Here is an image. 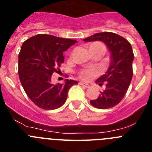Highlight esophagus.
<instances>
[{
  "instance_id": "esophagus-1",
  "label": "esophagus",
  "mask_w": 152,
  "mask_h": 152,
  "mask_svg": "<svg viewBox=\"0 0 152 152\" xmlns=\"http://www.w3.org/2000/svg\"><path fill=\"white\" fill-rule=\"evenodd\" d=\"M79 84H80V85H82V86H84V88H88L90 87V85L88 84H86V83H83V82H79Z\"/></svg>"
}]
</instances>
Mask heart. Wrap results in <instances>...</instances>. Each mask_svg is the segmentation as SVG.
<instances>
[{"label":"heart","instance_id":"obj_1","mask_svg":"<svg viewBox=\"0 0 152 152\" xmlns=\"http://www.w3.org/2000/svg\"><path fill=\"white\" fill-rule=\"evenodd\" d=\"M97 46H101L105 49L104 45L100 42H94L92 43L90 45V49L94 48V47H97ZM97 74V70L94 68H84V69L80 70L79 72V77L81 79L84 80H91L93 77H94L95 75Z\"/></svg>","mask_w":152,"mask_h":152}]
</instances>
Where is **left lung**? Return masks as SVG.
<instances>
[{"instance_id": "obj_1", "label": "left lung", "mask_w": 152, "mask_h": 152, "mask_svg": "<svg viewBox=\"0 0 152 152\" xmlns=\"http://www.w3.org/2000/svg\"><path fill=\"white\" fill-rule=\"evenodd\" d=\"M83 40L103 42L110 52V68L96 80L100 86L105 84L106 88L97 99L91 100V104L98 109L112 108L123 100L131 83L134 59L131 44L122 36L110 32L96 33Z\"/></svg>"}]
</instances>
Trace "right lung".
Returning a JSON list of instances; mask_svg holds the SVG:
<instances>
[{"label":"right lung","mask_w":152,"mask_h":152,"mask_svg":"<svg viewBox=\"0 0 152 152\" xmlns=\"http://www.w3.org/2000/svg\"><path fill=\"white\" fill-rule=\"evenodd\" d=\"M77 41L52 35L39 34L23 43L19 53L18 73L26 95L43 110H55L65 103L68 92L77 81L65 80V84H53L52 75L64 62L63 52Z\"/></svg>","instance_id":"1"}]
</instances>
